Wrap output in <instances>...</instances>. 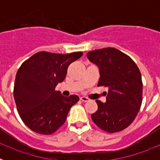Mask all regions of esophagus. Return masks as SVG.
<instances>
[{
  "mask_svg": "<svg viewBox=\"0 0 160 160\" xmlns=\"http://www.w3.org/2000/svg\"><path fill=\"white\" fill-rule=\"evenodd\" d=\"M80 100H82V102H89L90 101V98L86 97V96H82V97L80 98Z\"/></svg>",
  "mask_w": 160,
  "mask_h": 160,
  "instance_id": "34e87169",
  "label": "esophagus"
}]
</instances>
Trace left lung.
Wrapping results in <instances>:
<instances>
[{
    "mask_svg": "<svg viewBox=\"0 0 160 160\" xmlns=\"http://www.w3.org/2000/svg\"><path fill=\"white\" fill-rule=\"evenodd\" d=\"M90 62L99 68L98 87H108L107 102L97 100L93 122L108 133L129 127L140 110L142 101L141 73L131 58L115 48H103L87 53Z\"/></svg>",
    "mask_w": 160,
    "mask_h": 160,
    "instance_id": "1",
    "label": "left lung"
}]
</instances>
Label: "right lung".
Returning <instances> with one entry per match:
<instances>
[{
	"label": "right lung",
	"instance_id": "obj_1",
	"mask_svg": "<svg viewBox=\"0 0 160 160\" xmlns=\"http://www.w3.org/2000/svg\"><path fill=\"white\" fill-rule=\"evenodd\" d=\"M82 54L41 51L20 66L14 82V100L20 117L32 131L51 135L66 122L68 112L79 97H65L55 87L64 81L68 66Z\"/></svg>",
	"mask_w": 160,
	"mask_h": 160
}]
</instances>
